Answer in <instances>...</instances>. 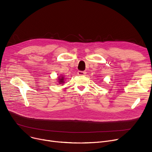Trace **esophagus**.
I'll return each instance as SVG.
<instances>
[{
    "label": "esophagus",
    "mask_w": 152,
    "mask_h": 152,
    "mask_svg": "<svg viewBox=\"0 0 152 152\" xmlns=\"http://www.w3.org/2000/svg\"><path fill=\"white\" fill-rule=\"evenodd\" d=\"M86 74V71H77V75L79 76H84Z\"/></svg>",
    "instance_id": "esophagus-1"
}]
</instances>
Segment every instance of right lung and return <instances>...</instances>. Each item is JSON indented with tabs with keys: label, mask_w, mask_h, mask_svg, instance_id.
I'll use <instances>...</instances> for the list:
<instances>
[{
	"label": "right lung",
	"mask_w": 152,
	"mask_h": 152,
	"mask_svg": "<svg viewBox=\"0 0 152 152\" xmlns=\"http://www.w3.org/2000/svg\"><path fill=\"white\" fill-rule=\"evenodd\" d=\"M58 79V83H60V84H63L64 83V77L63 76H59V78Z\"/></svg>",
	"instance_id": "add662e5"
}]
</instances>
